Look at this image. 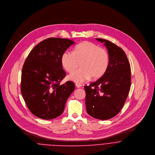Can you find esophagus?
Segmentation results:
<instances>
[{"label": "esophagus", "mask_w": 155, "mask_h": 155, "mask_svg": "<svg viewBox=\"0 0 155 155\" xmlns=\"http://www.w3.org/2000/svg\"><path fill=\"white\" fill-rule=\"evenodd\" d=\"M75 85H76V87L77 88H81V87H82V85L80 84H78V83H76Z\"/></svg>", "instance_id": "esophagus-1"}]
</instances>
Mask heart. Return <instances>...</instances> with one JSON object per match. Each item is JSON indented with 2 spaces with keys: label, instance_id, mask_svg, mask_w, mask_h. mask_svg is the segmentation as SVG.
Instances as JSON below:
<instances>
[{
  "label": "heart",
  "instance_id": "obj_1",
  "mask_svg": "<svg viewBox=\"0 0 155 155\" xmlns=\"http://www.w3.org/2000/svg\"><path fill=\"white\" fill-rule=\"evenodd\" d=\"M79 70L68 76V79L75 82H84L91 77L97 79L102 77L109 64V55L107 51L99 45L84 41L75 46L73 52L67 51L61 56V64L68 73Z\"/></svg>",
  "mask_w": 155,
  "mask_h": 155
}]
</instances>
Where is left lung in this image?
<instances>
[{"label": "left lung", "mask_w": 155, "mask_h": 155, "mask_svg": "<svg viewBox=\"0 0 155 155\" xmlns=\"http://www.w3.org/2000/svg\"><path fill=\"white\" fill-rule=\"evenodd\" d=\"M104 43L109 55L107 71L97 81L85 86L88 114L99 120H108L117 115L123 107L131 85L130 65L125 52L113 43Z\"/></svg>", "instance_id": "8db88e82"}]
</instances>
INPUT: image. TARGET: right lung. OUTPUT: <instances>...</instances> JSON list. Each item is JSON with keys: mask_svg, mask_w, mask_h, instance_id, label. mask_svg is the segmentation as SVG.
Masks as SVG:
<instances>
[{"mask_svg": "<svg viewBox=\"0 0 155 155\" xmlns=\"http://www.w3.org/2000/svg\"><path fill=\"white\" fill-rule=\"evenodd\" d=\"M74 43L72 40L49 38L38 44L23 64L21 92L30 111L44 120L62 114L65 104L74 90V82L60 85L66 73L62 69V53Z\"/></svg>", "mask_w": 155, "mask_h": 155, "instance_id": "1", "label": "right lung"}]
</instances>
